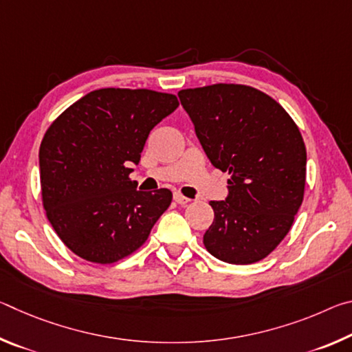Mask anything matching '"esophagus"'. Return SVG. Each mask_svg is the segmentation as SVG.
I'll return each instance as SVG.
<instances>
[{"mask_svg": "<svg viewBox=\"0 0 352 352\" xmlns=\"http://www.w3.org/2000/svg\"><path fill=\"white\" fill-rule=\"evenodd\" d=\"M174 200L177 201L178 205H186L190 201L188 197H184V195L180 194V192H174Z\"/></svg>", "mask_w": 352, "mask_h": 352, "instance_id": "esophagus-1", "label": "esophagus"}]
</instances>
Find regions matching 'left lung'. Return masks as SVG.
<instances>
[{
  "instance_id": "8db88e82",
  "label": "left lung",
  "mask_w": 352,
  "mask_h": 352,
  "mask_svg": "<svg viewBox=\"0 0 352 352\" xmlns=\"http://www.w3.org/2000/svg\"><path fill=\"white\" fill-rule=\"evenodd\" d=\"M214 168L228 172V195L210 201L208 252L253 264L289 233L302 204L306 147L294 119L256 88L217 83L178 93Z\"/></svg>"
}]
</instances>
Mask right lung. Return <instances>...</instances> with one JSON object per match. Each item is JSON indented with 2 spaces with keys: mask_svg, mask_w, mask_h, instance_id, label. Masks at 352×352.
<instances>
[{
  "mask_svg": "<svg viewBox=\"0 0 352 352\" xmlns=\"http://www.w3.org/2000/svg\"><path fill=\"white\" fill-rule=\"evenodd\" d=\"M178 107L174 94L102 88L58 116L40 146L46 216L71 252L111 264L146 242L172 201L169 189L138 190V164L151 130Z\"/></svg>",
  "mask_w": 352,
  "mask_h": 352,
  "instance_id": "obj_1",
  "label": "right lung"
}]
</instances>
